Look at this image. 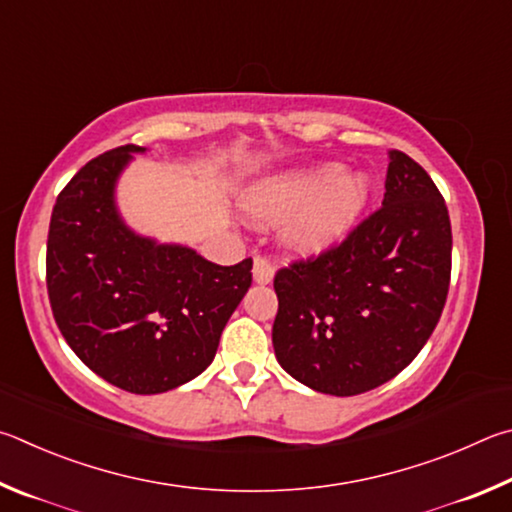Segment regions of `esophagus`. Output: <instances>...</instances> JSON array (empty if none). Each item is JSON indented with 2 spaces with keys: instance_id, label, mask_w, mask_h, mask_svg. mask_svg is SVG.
<instances>
[{
  "instance_id": "34e87169",
  "label": "esophagus",
  "mask_w": 512,
  "mask_h": 512,
  "mask_svg": "<svg viewBox=\"0 0 512 512\" xmlns=\"http://www.w3.org/2000/svg\"><path fill=\"white\" fill-rule=\"evenodd\" d=\"M254 281L256 283H261V285H267V283H272V279H274V265L267 261L265 256H256L254 258Z\"/></svg>"
}]
</instances>
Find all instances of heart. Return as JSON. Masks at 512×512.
Segmentation results:
<instances>
[{"instance_id":"1","label":"heart","mask_w":512,"mask_h":512,"mask_svg":"<svg viewBox=\"0 0 512 512\" xmlns=\"http://www.w3.org/2000/svg\"><path fill=\"white\" fill-rule=\"evenodd\" d=\"M373 182L362 170H344L335 161L265 177L247 191L242 206L258 224L285 227L283 242L294 254L312 256L346 238L366 204Z\"/></svg>"}]
</instances>
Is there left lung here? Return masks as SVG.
<instances>
[{
  "mask_svg": "<svg viewBox=\"0 0 512 512\" xmlns=\"http://www.w3.org/2000/svg\"><path fill=\"white\" fill-rule=\"evenodd\" d=\"M382 206L342 245L276 272V360L330 396L371 391L411 364L441 319L452 227L427 170L389 152Z\"/></svg>",
  "mask_w": 512,
  "mask_h": 512,
  "instance_id": "1",
  "label": "left lung"
}]
</instances>
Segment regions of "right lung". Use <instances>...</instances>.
Listing matches in <instances>:
<instances>
[{
    "label": "right lung",
    "instance_id": "right-lung-1",
    "mask_svg": "<svg viewBox=\"0 0 512 512\" xmlns=\"http://www.w3.org/2000/svg\"><path fill=\"white\" fill-rule=\"evenodd\" d=\"M132 152L89 161L62 188L47 240L53 317L80 362L114 387L152 396L213 362L220 335L251 285V258L231 267L184 245L139 236L116 209Z\"/></svg>",
    "mask_w": 512,
    "mask_h": 512
}]
</instances>
